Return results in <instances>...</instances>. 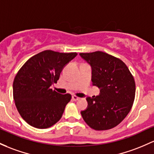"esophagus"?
Returning a JSON list of instances; mask_svg holds the SVG:
<instances>
[{
    "label": "esophagus",
    "mask_w": 154,
    "mask_h": 154,
    "mask_svg": "<svg viewBox=\"0 0 154 154\" xmlns=\"http://www.w3.org/2000/svg\"><path fill=\"white\" fill-rule=\"evenodd\" d=\"M80 97H77V96H72V99H73L74 101H78L79 99H80Z\"/></svg>",
    "instance_id": "esophagus-1"
}]
</instances>
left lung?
<instances>
[{"mask_svg":"<svg viewBox=\"0 0 154 154\" xmlns=\"http://www.w3.org/2000/svg\"><path fill=\"white\" fill-rule=\"evenodd\" d=\"M92 68L93 85L100 88L96 97H88L82 118L92 129L102 131L118 126L131 110L135 97L132 74L121 59L102 51L80 53Z\"/></svg>","mask_w":154,"mask_h":154,"instance_id":"obj_1","label":"left lung"}]
</instances>
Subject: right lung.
<instances>
[{
  "instance_id": "add662e5",
  "label": "right lung",
  "mask_w": 154,
  "mask_h": 154,
  "mask_svg": "<svg viewBox=\"0 0 154 154\" xmlns=\"http://www.w3.org/2000/svg\"><path fill=\"white\" fill-rule=\"evenodd\" d=\"M77 55L45 50L28 59L18 71L13 82L15 105L31 126L47 129L61 118L72 96L59 94L50 87L57 83L62 69Z\"/></svg>"
}]
</instances>
